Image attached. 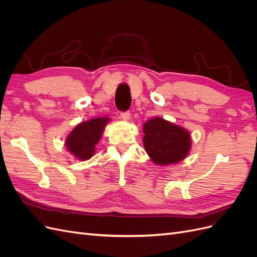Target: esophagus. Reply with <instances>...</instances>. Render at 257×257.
<instances>
[{"instance_id":"esophagus-1","label":"esophagus","mask_w":257,"mask_h":257,"mask_svg":"<svg viewBox=\"0 0 257 257\" xmlns=\"http://www.w3.org/2000/svg\"><path fill=\"white\" fill-rule=\"evenodd\" d=\"M121 118H122L124 121L130 120V118H131L130 111H123V112H121Z\"/></svg>"}]
</instances>
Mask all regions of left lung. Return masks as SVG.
<instances>
[{
	"label": "left lung",
	"mask_w": 257,
	"mask_h": 257,
	"mask_svg": "<svg viewBox=\"0 0 257 257\" xmlns=\"http://www.w3.org/2000/svg\"><path fill=\"white\" fill-rule=\"evenodd\" d=\"M144 145L148 155L158 165H169L182 161L191 147L190 133L162 118L144 124Z\"/></svg>",
	"instance_id": "8db88e82"
}]
</instances>
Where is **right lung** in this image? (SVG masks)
<instances>
[{
	"mask_svg": "<svg viewBox=\"0 0 257 257\" xmlns=\"http://www.w3.org/2000/svg\"><path fill=\"white\" fill-rule=\"evenodd\" d=\"M108 120V118H96L78 124L66 139L68 151L82 161L92 158Z\"/></svg>",
	"mask_w": 257,
	"mask_h": 257,
	"instance_id": "right-lung-1",
	"label": "right lung"
}]
</instances>
